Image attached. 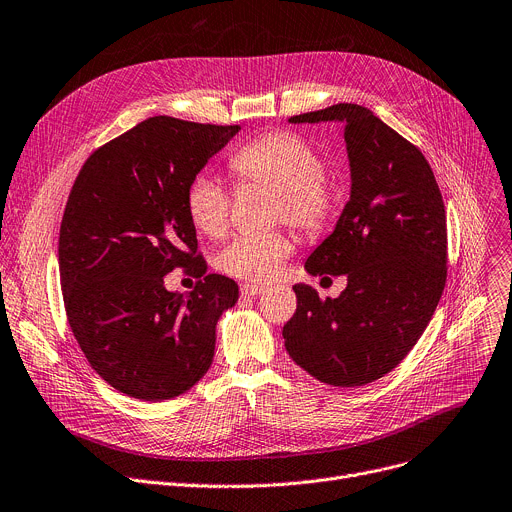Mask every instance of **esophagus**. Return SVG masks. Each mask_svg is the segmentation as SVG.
<instances>
[{
    "instance_id": "esophagus-1",
    "label": "esophagus",
    "mask_w": 512,
    "mask_h": 512,
    "mask_svg": "<svg viewBox=\"0 0 512 512\" xmlns=\"http://www.w3.org/2000/svg\"><path fill=\"white\" fill-rule=\"evenodd\" d=\"M265 290V286H261V284H255V282H245L243 286H241V292H243V296H257V294H261Z\"/></svg>"
}]
</instances>
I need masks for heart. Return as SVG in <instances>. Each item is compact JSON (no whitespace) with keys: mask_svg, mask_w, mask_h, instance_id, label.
I'll list each match as a JSON object with an SVG mask.
<instances>
[{"mask_svg":"<svg viewBox=\"0 0 512 512\" xmlns=\"http://www.w3.org/2000/svg\"><path fill=\"white\" fill-rule=\"evenodd\" d=\"M236 179L276 191L274 222H288L302 234L323 232L335 212V193L325 179V162L317 148L288 131L263 133L238 148L230 158ZM185 210L191 224L210 238H220L230 226L232 195L216 179L197 175L185 191ZM292 253L286 232L236 236L216 259L228 276L267 282L278 274Z\"/></svg>","mask_w":512,"mask_h":512,"instance_id":"obj_1","label":"heart"}]
</instances>
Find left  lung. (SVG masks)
Segmentation results:
<instances>
[{
  "label": "left lung",
  "mask_w": 512,
  "mask_h": 512,
  "mask_svg": "<svg viewBox=\"0 0 512 512\" xmlns=\"http://www.w3.org/2000/svg\"><path fill=\"white\" fill-rule=\"evenodd\" d=\"M342 121L352 193L335 230L306 259L311 276L346 274L337 298L296 284L284 325L292 360L333 387H362L416 346L447 282V214L424 154L352 102L290 117Z\"/></svg>",
  "instance_id": "obj_1"
}]
</instances>
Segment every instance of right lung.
<instances>
[{"label":"right lung","instance_id":"obj_1","mask_svg":"<svg viewBox=\"0 0 512 512\" xmlns=\"http://www.w3.org/2000/svg\"><path fill=\"white\" fill-rule=\"evenodd\" d=\"M238 129L150 117L96 148L67 197L59 228L67 323L98 377L129 397L173 399L214 360L216 323L238 286L206 274L185 191ZM177 266L200 278L187 297L163 288Z\"/></svg>","mask_w":512,"mask_h":512}]
</instances>
